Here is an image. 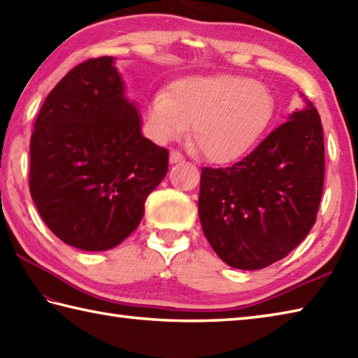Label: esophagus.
I'll return each instance as SVG.
<instances>
[{"instance_id":"esophagus-1","label":"esophagus","mask_w":358,"mask_h":358,"mask_svg":"<svg viewBox=\"0 0 358 358\" xmlns=\"http://www.w3.org/2000/svg\"><path fill=\"white\" fill-rule=\"evenodd\" d=\"M169 161L172 164H175V163H181V161H185V157L181 155L180 152H177V150H172L171 152V155H169Z\"/></svg>"}]
</instances>
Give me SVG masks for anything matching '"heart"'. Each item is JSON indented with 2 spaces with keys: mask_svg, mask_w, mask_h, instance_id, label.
Here are the masks:
<instances>
[{
  "mask_svg": "<svg viewBox=\"0 0 358 358\" xmlns=\"http://www.w3.org/2000/svg\"><path fill=\"white\" fill-rule=\"evenodd\" d=\"M275 115L267 85L239 74L191 76L169 93H157L145 121L157 143L185 135L192 125L194 144L213 163H231L257 144Z\"/></svg>",
  "mask_w": 358,
  "mask_h": 358,
  "instance_id": "b5f03b06",
  "label": "heart"
}]
</instances>
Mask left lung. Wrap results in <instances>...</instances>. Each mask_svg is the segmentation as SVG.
<instances>
[{
	"label": "left lung",
	"instance_id": "left-lung-1",
	"mask_svg": "<svg viewBox=\"0 0 358 358\" xmlns=\"http://www.w3.org/2000/svg\"><path fill=\"white\" fill-rule=\"evenodd\" d=\"M296 110L239 163L203 167L199 215L223 262L261 270L309 234L323 194L324 141L317 108Z\"/></svg>",
	"mask_w": 358,
	"mask_h": 358
}]
</instances>
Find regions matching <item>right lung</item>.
<instances>
[{"mask_svg": "<svg viewBox=\"0 0 358 358\" xmlns=\"http://www.w3.org/2000/svg\"><path fill=\"white\" fill-rule=\"evenodd\" d=\"M167 166L169 152L143 136L115 57L77 65L41 105L31 195L48 228L74 248L105 251L129 237Z\"/></svg>", "mask_w": 358, "mask_h": 358, "instance_id": "add662e5", "label": "right lung"}]
</instances>
